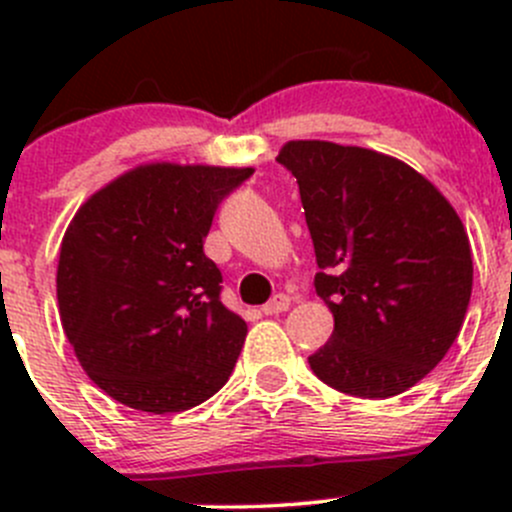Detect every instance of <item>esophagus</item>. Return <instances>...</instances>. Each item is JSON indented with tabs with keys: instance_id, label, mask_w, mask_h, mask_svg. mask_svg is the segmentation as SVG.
Listing matches in <instances>:
<instances>
[{
	"instance_id": "1",
	"label": "esophagus",
	"mask_w": 512,
	"mask_h": 512,
	"mask_svg": "<svg viewBox=\"0 0 512 512\" xmlns=\"http://www.w3.org/2000/svg\"><path fill=\"white\" fill-rule=\"evenodd\" d=\"M289 309V297L287 294H275V297L270 299V302L262 307V314H267V317H272V314H280V312H287Z\"/></svg>"
}]
</instances>
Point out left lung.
Wrapping results in <instances>:
<instances>
[{"label": "left lung", "mask_w": 512, "mask_h": 512, "mask_svg": "<svg viewBox=\"0 0 512 512\" xmlns=\"http://www.w3.org/2000/svg\"><path fill=\"white\" fill-rule=\"evenodd\" d=\"M299 185L317 294L332 339L309 356L342 394L391 399L446 356L473 289L468 232L446 195L404 160L332 141H287Z\"/></svg>", "instance_id": "8db88e82"}]
</instances>
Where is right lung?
I'll list each match as a JSON object with an SVG mask.
<instances>
[{
    "instance_id": "add662e5",
    "label": "right lung",
    "mask_w": 512,
    "mask_h": 512,
    "mask_svg": "<svg viewBox=\"0 0 512 512\" xmlns=\"http://www.w3.org/2000/svg\"><path fill=\"white\" fill-rule=\"evenodd\" d=\"M252 168L153 160L98 188L71 218L56 267L66 339L89 379L148 414L203 404L247 337L203 252L213 215Z\"/></svg>"
}]
</instances>
